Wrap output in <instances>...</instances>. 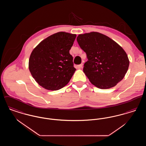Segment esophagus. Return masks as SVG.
Masks as SVG:
<instances>
[{
    "label": "esophagus",
    "mask_w": 146,
    "mask_h": 146,
    "mask_svg": "<svg viewBox=\"0 0 146 146\" xmlns=\"http://www.w3.org/2000/svg\"><path fill=\"white\" fill-rule=\"evenodd\" d=\"M83 63H81L80 64L78 65V66H77V67H78V68H81L83 67Z\"/></svg>",
    "instance_id": "obj_1"
}]
</instances>
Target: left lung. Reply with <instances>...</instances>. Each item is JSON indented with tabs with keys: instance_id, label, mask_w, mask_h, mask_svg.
I'll return each mask as SVG.
<instances>
[{
	"instance_id": "obj_1",
	"label": "left lung",
	"mask_w": 146,
	"mask_h": 146,
	"mask_svg": "<svg viewBox=\"0 0 146 146\" xmlns=\"http://www.w3.org/2000/svg\"><path fill=\"white\" fill-rule=\"evenodd\" d=\"M88 61L83 71L92 84L101 89L115 86L125 76L129 60L124 50L106 35L98 32L78 35L76 38Z\"/></svg>"
}]
</instances>
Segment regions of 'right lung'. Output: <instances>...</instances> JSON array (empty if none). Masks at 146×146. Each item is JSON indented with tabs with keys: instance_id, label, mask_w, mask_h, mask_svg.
<instances>
[{
	"instance_id": "obj_1",
	"label": "right lung",
	"mask_w": 146,
	"mask_h": 146,
	"mask_svg": "<svg viewBox=\"0 0 146 146\" xmlns=\"http://www.w3.org/2000/svg\"><path fill=\"white\" fill-rule=\"evenodd\" d=\"M76 35L60 32L42 40L32 51L28 67L42 88L58 90L66 86L76 69L70 54Z\"/></svg>"
}]
</instances>
